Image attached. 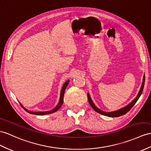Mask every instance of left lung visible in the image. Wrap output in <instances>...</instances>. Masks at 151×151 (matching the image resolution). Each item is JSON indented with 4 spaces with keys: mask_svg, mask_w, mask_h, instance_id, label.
I'll use <instances>...</instances> for the list:
<instances>
[{
    "mask_svg": "<svg viewBox=\"0 0 151 151\" xmlns=\"http://www.w3.org/2000/svg\"><path fill=\"white\" fill-rule=\"evenodd\" d=\"M144 84H145V76H143V83H142V87L140 88V90H139V93L138 94V95L137 96V97H136L134 100L133 101V102H131V103L129 104H128L127 106H126V107H124L122 109H120L119 110H118V111H113V112H109V113H108V112H104L101 111V109H99L98 108H97L96 106H95V104H93V102H92V101H91V99L90 97V95L89 93H88L87 95H88V102H89V103L90 104V106L92 107V108L95 110V111L101 114V115H105V116H109V117H117V116H122L124 115H125V114H126L129 110L133 108V106L136 104V102H137V101L138 100L139 97H140L141 94L142 93V91H143V87H144Z\"/></svg>",
    "mask_w": 151,
    "mask_h": 151,
    "instance_id": "8db88e82",
    "label": "left lung"
}]
</instances>
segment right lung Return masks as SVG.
Returning a JSON list of instances; mask_svg holds the SVG:
<instances>
[{"mask_svg": "<svg viewBox=\"0 0 151 151\" xmlns=\"http://www.w3.org/2000/svg\"><path fill=\"white\" fill-rule=\"evenodd\" d=\"M68 82L69 81H66L64 84V85L63 86V88H62L61 89V95H60V102H59V104L57 105V106L55 108H54L53 109L51 110V111H46V112H31V111H27V110L24 108L22 105L20 103V105L22 107L25 111H26L27 112L29 113H31V114H33V115H47V114H50V113H52L54 112H56V111H58V110L60 109L61 107L62 104H63V96H64V93H65V90L66 89V87L67 86L68 84Z\"/></svg>", "mask_w": 151, "mask_h": 151, "instance_id": "obj_1", "label": "right lung"}]
</instances>
